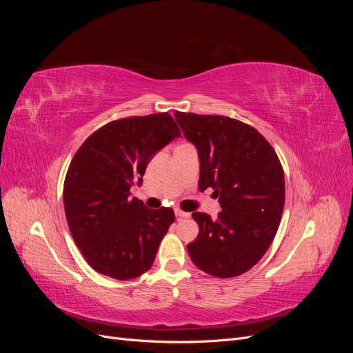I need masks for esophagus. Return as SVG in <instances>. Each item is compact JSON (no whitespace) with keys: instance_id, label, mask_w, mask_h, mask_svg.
Segmentation results:
<instances>
[{"instance_id":"obj_1","label":"esophagus","mask_w":353,"mask_h":353,"mask_svg":"<svg viewBox=\"0 0 353 353\" xmlns=\"http://www.w3.org/2000/svg\"><path fill=\"white\" fill-rule=\"evenodd\" d=\"M175 215H176V218H178V219H181V218H188V216H190V213L183 212L181 209H175Z\"/></svg>"}]
</instances>
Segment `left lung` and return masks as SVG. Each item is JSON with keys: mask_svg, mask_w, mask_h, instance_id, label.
Here are the masks:
<instances>
[{"mask_svg": "<svg viewBox=\"0 0 353 353\" xmlns=\"http://www.w3.org/2000/svg\"><path fill=\"white\" fill-rule=\"evenodd\" d=\"M200 160L199 190L213 188L218 219L194 212L197 239L191 261L218 279L248 272L261 261L279 230L284 209V172L271 144L253 126L216 114L175 112Z\"/></svg>", "mask_w": 353, "mask_h": 353, "instance_id": "obj_1", "label": "left lung"}]
</instances>
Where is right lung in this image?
<instances>
[{
  "instance_id": "right-lung-1",
  "label": "right lung",
  "mask_w": 353,
  "mask_h": 353,
  "mask_svg": "<svg viewBox=\"0 0 353 353\" xmlns=\"http://www.w3.org/2000/svg\"><path fill=\"white\" fill-rule=\"evenodd\" d=\"M179 135L169 113L125 117L91 134L73 156L63 201L72 237L92 270L122 281L152 268L175 213L145 208L130 190Z\"/></svg>"
}]
</instances>
